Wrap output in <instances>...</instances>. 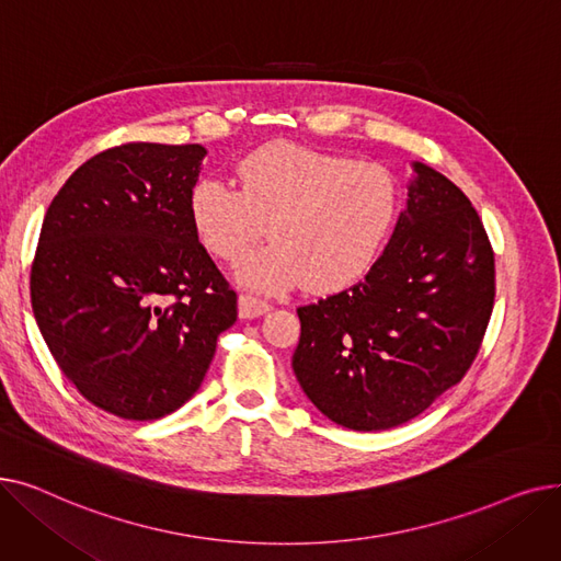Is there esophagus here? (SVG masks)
I'll use <instances>...</instances> for the list:
<instances>
[{"instance_id": "obj_1", "label": "esophagus", "mask_w": 561, "mask_h": 561, "mask_svg": "<svg viewBox=\"0 0 561 561\" xmlns=\"http://www.w3.org/2000/svg\"><path fill=\"white\" fill-rule=\"evenodd\" d=\"M271 311V305L265 300H259L254 296H245V293H241L239 296V316L241 318H259L263 313Z\"/></svg>"}]
</instances>
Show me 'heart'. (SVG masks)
<instances>
[{"label":"heart","mask_w":561,"mask_h":561,"mask_svg":"<svg viewBox=\"0 0 561 561\" xmlns=\"http://www.w3.org/2000/svg\"><path fill=\"white\" fill-rule=\"evenodd\" d=\"M236 191L204 180L191 195L197 239L222 261L241 259L268 222L273 243L236 268L241 284L282 293L305 284L332 293L359 279L385 248L400 184L381 163L352 161L296 142L263 145L236 163Z\"/></svg>","instance_id":"obj_1"}]
</instances>
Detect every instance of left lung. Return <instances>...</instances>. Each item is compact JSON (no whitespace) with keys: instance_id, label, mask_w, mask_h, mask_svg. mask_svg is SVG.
<instances>
[{"instance_id":"1","label":"left lung","mask_w":561,"mask_h":561,"mask_svg":"<svg viewBox=\"0 0 561 561\" xmlns=\"http://www.w3.org/2000/svg\"><path fill=\"white\" fill-rule=\"evenodd\" d=\"M407 206L368 275L298 309L307 398L336 425L398 427L466 375L495 298L493 250L470 199L414 161Z\"/></svg>"}]
</instances>
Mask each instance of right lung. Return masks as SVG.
Here are the masks:
<instances>
[{
    "label": "right lung",
    "mask_w": 561,
    "mask_h": 561,
    "mask_svg": "<svg viewBox=\"0 0 561 561\" xmlns=\"http://www.w3.org/2000/svg\"><path fill=\"white\" fill-rule=\"evenodd\" d=\"M202 145L127 142L56 193L32 263V307L58 368L95 407L157 421L195 396L236 293L191 220Z\"/></svg>",
    "instance_id": "right-lung-1"
}]
</instances>
